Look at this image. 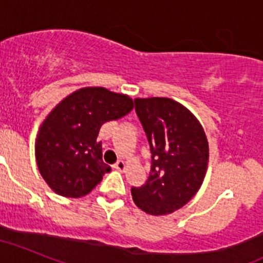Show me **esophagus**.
Masks as SVG:
<instances>
[{
	"label": "esophagus",
	"instance_id": "esophagus-1",
	"mask_svg": "<svg viewBox=\"0 0 263 263\" xmlns=\"http://www.w3.org/2000/svg\"><path fill=\"white\" fill-rule=\"evenodd\" d=\"M115 168L118 170V171H120V173H123V171H125V168H127V163L124 162V160H119L116 164L114 165Z\"/></svg>",
	"mask_w": 263,
	"mask_h": 263
}]
</instances>
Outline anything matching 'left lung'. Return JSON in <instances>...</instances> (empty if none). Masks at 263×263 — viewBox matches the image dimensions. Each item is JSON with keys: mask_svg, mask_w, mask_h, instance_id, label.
Masks as SVG:
<instances>
[{"mask_svg": "<svg viewBox=\"0 0 263 263\" xmlns=\"http://www.w3.org/2000/svg\"><path fill=\"white\" fill-rule=\"evenodd\" d=\"M152 154L149 178L131 190L136 206L149 215L182 209L202 186L209 165V142L200 121L168 98L135 99Z\"/></svg>", "mask_w": 263, "mask_h": 263, "instance_id": "left-lung-1", "label": "left lung"}]
</instances>
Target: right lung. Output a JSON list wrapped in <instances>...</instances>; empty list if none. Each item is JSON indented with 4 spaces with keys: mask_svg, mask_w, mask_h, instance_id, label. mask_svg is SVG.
<instances>
[{
    "mask_svg": "<svg viewBox=\"0 0 263 263\" xmlns=\"http://www.w3.org/2000/svg\"><path fill=\"white\" fill-rule=\"evenodd\" d=\"M134 109L128 95L103 87L74 90L46 115L37 131L34 154L46 184L65 198L89 194L111 171L103 162L100 127Z\"/></svg>",
    "mask_w": 263,
    "mask_h": 263,
    "instance_id": "obj_1",
    "label": "right lung"
}]
</instances>
